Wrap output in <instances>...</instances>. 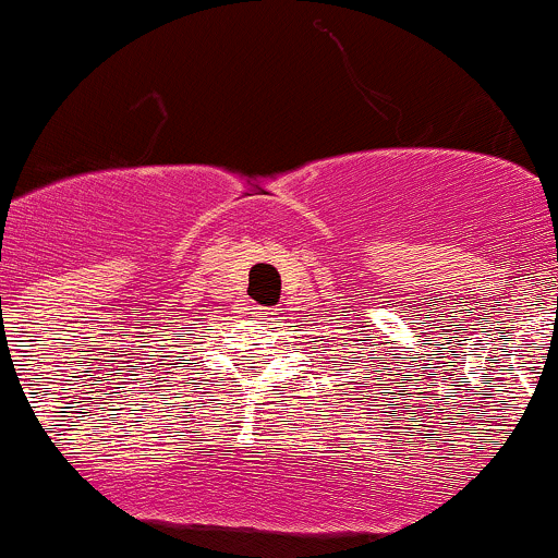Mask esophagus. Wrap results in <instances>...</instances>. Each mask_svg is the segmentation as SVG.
I'll return each mask as SVG.
<instances>
[{
    "label": "esophagus",
    "instance_id": "obj_1",
    "mask_svg": "<svg viewBox=\"0 0 558 558\" xmlns=\"http://www.w3.org/2000/svg\"><path fill=\"white\" fill-rule=\"evenodd\" d=\"M259 318H262V320H267V324H275V320H280V318H278V313H275V310H267V313L259 315Z\"/></svg>",
    "mask_w": 558,
    "mask_h": 558
}]
</instances>
